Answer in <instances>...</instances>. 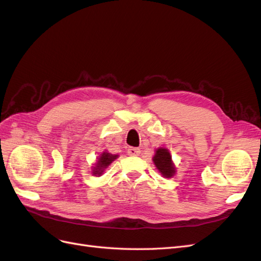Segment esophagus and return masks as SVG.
<instances>
[{
	"instance_id": "1",
	"label": "esophagus",
	"mask_w": 261,
	"mask_h": 261,
	"mask_svg": "<svg viewBox=\"0 0 261 261\" xmlns=\"http://www.w3.org/2000/svg\"><path fill=\"white\" fill-rule=\"evenodd\" d=\"M127 153H128L129 155H139L140 149H139V148L130 147V148H128V150H127Z\"/></svg>"
}]
</instances>
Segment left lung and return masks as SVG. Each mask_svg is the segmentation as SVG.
I'll return each instance as SVG.
<instances>
[{
  "label": "left lung",
  "instance_id": "left-lung-1",
  "mask_svg": "<svg viewBox=\"0 0 261 261\" xmlns=\"http://www.w3.org/2000/svg\"><path fill=\"white\" fill-rule=\"evenodd\" d=\"M152 161L155 165L156 170L161 173V175L165 178H171L175 175L176 168L175 164L172 160V155L169 149L160 147L155 149Z\"/></svg>",
  "mask_w": 261,
  "mask_h": 261
}]
</instances>
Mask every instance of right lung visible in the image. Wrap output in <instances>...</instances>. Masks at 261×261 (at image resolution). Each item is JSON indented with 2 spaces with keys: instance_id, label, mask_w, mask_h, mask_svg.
<instances>
[{
  "instance_id": "add662e5",
  "label": "right lung",
  "mask_w": 261,
  "mask_h": 261,
  "mask_svg": "<svg viewBox=\"0 0 261 261\" xmlns=\"http://www.w3.org/2000/svg\"><path fill=\"white\" fill-rule=\"evenodd\" d=\"M118 158V154H112L110 153L108 150H105L102 151L99 156L97 158L96 163L93 164V167L91 168V173L92 175L94 176H101L103 174V172L106 171V169L111 164L114 160H116Z\"/></svg>"
}]
</instances>
